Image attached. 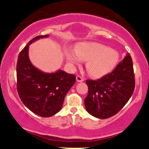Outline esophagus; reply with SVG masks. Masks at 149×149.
<instances>
[{
    "mask_svg": "<svg viewBox=\"0 0 149 149\" xmlns=\"http://www.w3.org/2000/svg\"><path fill=\"white\" fill-rule=\"evenodd\" d=\"M76 80L77 82H83L84 81V78L83 77L80 76H76Z\"/></svg>",
    "mask_w": 149,
    "mask_h": 149,
    "instance_id": "esophagus-1",
    "label": "esophagus"
}]
</instances>
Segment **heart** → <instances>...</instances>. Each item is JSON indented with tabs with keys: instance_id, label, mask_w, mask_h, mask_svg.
I'll return each instance as SVG.
<instances>
[{
	"instance_id": "b5f03b06",
	"label": "heart",
	"mask_w": 149,
	"mask_h": 149,
	"mask_svg": "<svg viewBox=\"0 0 149 149\" xmlns=\"http://www.w3.org/2000/svg\"><path fill=\"white\" fill-rule=\"evenodd\" d=\"M65 57L69 64L75 66L88 61L86 69L94 77H100L110 72L117 64L119 54L107 46L97 42H82L75 50L66 49Z\"/></svg>"
}]
</instances>
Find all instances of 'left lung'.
<instances>
[{
    "label": "left lung",
    "mask_w": 149,
    "mask_h": 149,
    "mask_svg": "<svg viewBox=\"0 0 149 149\" xmlns=\"http://www.w3.org/2000/svg\"><path fill=\"white\" fill-rule=\"evenodd\" d=\"M88 95L85 107L90 115L107 119L116 115L132 95L135 81L129 54L111 73L97 80H88Z\"/></svg>",
    "instance_id": "obj_1"
}]
</instances>
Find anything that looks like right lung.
<instances>
[{
	"label": "right lung",
	"mask_w": 149,
	"mask_h": 149,
	"mask_svg": "<svg viewBox=\"0 0 149 149\" xmlns=\"http://www.w3.org/2000/svg\"><path fill=\"white\" fill-rule=\"evenodd\" d=\"M49 35L38 36L27 43L18 56L17 64V92L23 104L36 115L51 117L61 109L64 97L76 83V76L59 69L45 73L32 64L29 45Z\"/></svg>",
	"instance_id": "add662e5"
}]
</instances>
